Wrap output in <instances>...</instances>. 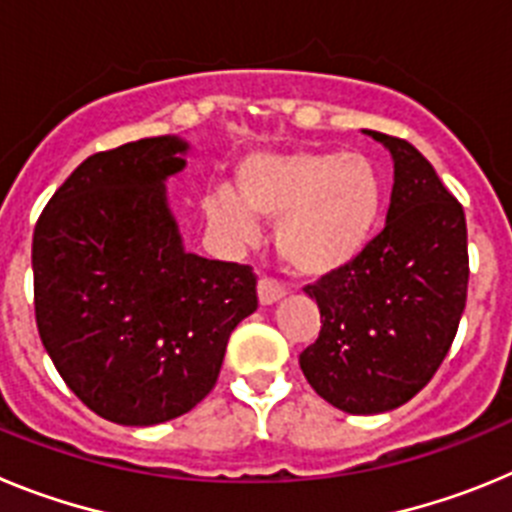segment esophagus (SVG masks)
I'll return each instance as SVG.
<instances>
[{"mask_svg": "<svg viewBox=\"0 0 512 512\" xmlns=\"http://www.w3.org/2000/svg\"><path fill=\"white\" fill-rule=\"evenodd\" d=\"M284 297V287L277 282V279L271 277H261L259 279V302L261 305H274L277 300Z\"/></svg>", "mask_w": 512, "mask_h": 512, "instance_id": "esophagus-1", "label": "esophagus"}]
</instances>
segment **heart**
<instances>
[{
	"label": "heart",
	"mask_w": 512,
	"mask_h": 512,
	"mask_svg": "<svg viewBox=\"0 0 512 512\" xmlns=\"http://www.w3.org/2000/svg\"><path fill=\"white\" fill-rule=\"evenodd\" d=\"M241 197L223 189L207 215L238 241L256 235V217L277 220V251L297 274H328L372 241L384 210V174L366 153L300 148L256 153L238 169Z\"/></svg>",
	"instance_id": "b5f03b06"
}]
</instances>
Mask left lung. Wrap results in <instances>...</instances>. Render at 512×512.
<instances>
[{"instance_id": "left-lung-1", "label": "left lung", "mask_w": 512, "mask_h": 512, "mask_svg": "<svg viewBox=\"0 0 512 512\" xmlns=\"http://www.w3.org/2000/svg\"><path fill=\"white\" fill-rule=\"evenodd\" d=\"M395 158L387 225L305 292L320 336L300 354L310 387L351 415L387 413L438 372L467 305L464 207L408 140L369 130Z\"/></svg>"}]
</instances>
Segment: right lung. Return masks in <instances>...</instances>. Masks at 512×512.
<instances>
[{"instance_id":"obj_1","label":"right lung","mask_w":512,"mask_h":512,"mask_svg":"<svg viewBox=\"0 0 512 512\" xmlns=\"http://www.w3.org/2000/svg\"><path fill=\"white\" fill-rule=\"evenodd\" d=\"M187 143L158 135L89 156L33 233L40 341L89 410L156 425L212 392L233 328L259 307L248 264L182 248L164 179Z\"/></svg>"}]
</instances>
